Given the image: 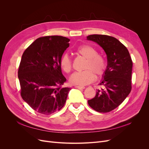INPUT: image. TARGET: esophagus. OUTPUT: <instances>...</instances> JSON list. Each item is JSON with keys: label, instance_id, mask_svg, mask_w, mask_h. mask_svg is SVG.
Listing matches in <instances>:
<instances>
[{"label": "esophagus", "instance_id": "34e87169", "mask_svg": "<svg viewBox=\"0 0 149 149\" xmlns=\"http://www.w3.org/2000/svg\"><path fill=\"white\" fill-rule=\"evenodd\" d=\"M75 88H78V89H82L85 88V87H84V86H76Z\"/></svg>", "mask_w": 149, "mask_h": 149}]
</instances>
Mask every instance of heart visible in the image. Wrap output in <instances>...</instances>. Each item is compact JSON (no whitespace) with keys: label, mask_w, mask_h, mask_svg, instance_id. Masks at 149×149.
<instances>
[{"label":"heart","mask_w":149,"mask_h":149,"mask_svg":"<svg viewBox=\"0 0 149 149\" xmlns=\"http://www.w3.org/2000/svg\"><path fill=\"white\" fill-rule=\"evenodd\" d=\"M76 52L81 56L86 58L83 67L84 70L75 72L69 79L70 83L73 85L85 86L91 83L96 77L103 76L106 70V61L103 56L99 55L97 50L89 45L79 46ZM60 65L65 73H68L72 69V61L68 53L62 55L60 60Z\"/></svg>","instance_id":"heart-1"}]
</instances>
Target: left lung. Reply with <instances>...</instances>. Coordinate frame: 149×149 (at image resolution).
I'll return each mask as SVG.
<instances>
[{"label":"left lung","instance_id":"left-lung-1","mask_svg":"<svg viewBox=\"0 0 149 149\" xmlns=\"http://www.w3.org/2000/svg\"><path fill=\"white\" fill-rule=\"evenodd\" d=\"M87 39L103 48L107 58L104 79L96 96L88 102L99 112H108L118 107L132 89V61L127 48L118 39L105 35H91Z\"/></svg>","mask_w":149,"mask_h":149}]
</instances>
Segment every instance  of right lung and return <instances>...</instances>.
I'll return each instance as SVG.
<instances>
[{
  "instance_id": "add662e5",
  "label": "right lung",
  "mask_w": 149,
  "mask_h": 149,
  "mask_svg": "<svg viewBox=\"0 0 149 149\" xmlns=\"http://www.w3.org/2000/svg\"><path fill=\"white\" fill-rule=\"evenodd\" d=\"M70 40L58 35L37 38L24 51L18 70L22 99L40 114L48 115L64 106L70 88L60 60Z\"/></svg>"
}]
</instances>
